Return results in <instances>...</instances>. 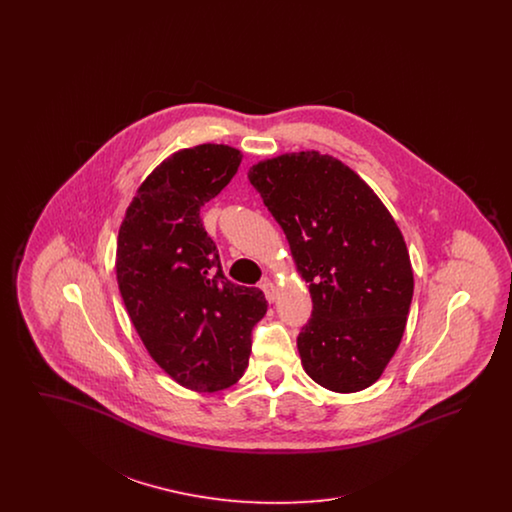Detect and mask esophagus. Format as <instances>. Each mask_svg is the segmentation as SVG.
Instances as JSON below:
<instances>
[{"mask_svg": "<svg viewBox=\"0 0 512 512\" xmlns=\"http://www.w3.org/2000/svg\"><path fill=\"white\" fill-rule=\"evenodd\" d=\"M261 290L267 295L268 303H274V301H276V286H274L270 280H265V282L261 284Z\"/></svg>", "mask_w": 512, "mask_h": 512, "instance_id": "34e87169", "label": "esophagus"}]
</instances>
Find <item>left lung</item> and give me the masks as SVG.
Wrapping results in <instances>:
<instances>
[{
    "label": "left lung",
    "instance_id": "8db88e82",
    "mask_svg": "<svg viewBox=\"0 0 512 512\" xmlns=\"http://www.w3.org/2000/svg\"><path fill=\"white\" fill-rule=\"evenodd\" d=\"M247 178L313 297L297 338L301 365L326 390H366L395 355L411 309L413 267L399 226L332 155L284 153L253 165Z\"/></svg>",
    "mask_w": 512,
    "mask_h": 512
}]
</instances>
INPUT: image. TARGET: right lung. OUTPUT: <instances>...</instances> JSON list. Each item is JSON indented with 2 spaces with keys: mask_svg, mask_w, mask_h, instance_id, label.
Instances as JSON below:
<instances>
[{
  "mask_svg": "<svg viewBox=\"0 0 512 512\" xmlns=\"http://www.w3.org/2000/svg\"><path fill=\"white\" fill-rule=\"evenodd\" d=\"M242 151L180 149L147 176L117 240V282L151 359L192 391L226 390L249 363L251 330L265 317L259 288L232 284L199 209L232 180Z\"/></svg>",
  "mask_w": 512,
  "mask_h": 512,
  "instance_id": "obj_1",
  "label": "right lung"
}]
</instances>
